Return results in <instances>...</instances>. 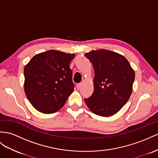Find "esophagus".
<instances>
[{"label":"esophagus","instance_id":"obj_1","mask_svg":"<svg viewBox=\"0 0 158 158\" xmlns=\"http://www.w3.org/2000/svg\"><path fill=\"white\" fill-rule=\"evenodd\" d=\"M81 87V83H78L77 85V89L78 90L80 89Z\"/></svg>","mask_w":158,"mask_h":158}]
</instances>
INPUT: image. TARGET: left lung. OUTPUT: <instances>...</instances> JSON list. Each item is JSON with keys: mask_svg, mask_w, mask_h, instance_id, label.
I'll return each mask as SVG.
<instances>
[{"mask_svg": "<svg viewBox=\"0 0 158 158\" xmlns=\"http://www.w3.org/2000/svg\"><path fill=\"white\" fill-rule=\"evenodd\" d=\"M94 69V92L85 99L94 114L110 117L117 114L129 100L133 90L135 71L127 59L107 49L85 54Z\"/></svg>", "mask_w": 158, "mask_h": 158, "instance_id": "1", "label": "left lung"}]
</instances>
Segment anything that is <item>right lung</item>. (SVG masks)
<instances>
[{
	"label": "right lung",
	"mask_w": 158,
	"mask_h": 158,
	"mask_svg": "<svg viewBox=\"0 0 158 158\" xmlns=\"http://www.w3.org/2000/svg\"><path fill=\"white\" fill-rule=\"evenodd\" d=\"M75 54L49 50L37 54L24 69V89L36 110L45 114L62 108L73 92L69 64Z\"/></svg>",
	"instance_id": "obj_1"
}]
</instances>
